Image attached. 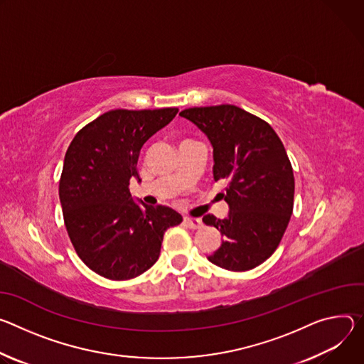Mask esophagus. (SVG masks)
<instances>
[{"label": "esophagus", "mask_w": 364, "mask_h": 364, "mask_svg": "<svg viewBox=\"0 0 364 364\" xmlns=\"http://www.w3.org/2000/svg\"><path fill=\"white\" fill-rule=\"evenodd\" d=\"M183 223H185L189 228H199L200 225H203V221H200V218H193V217H185V218H183Z\"/></svg>", "instance_id": "esophagus-1"}]
</instances>
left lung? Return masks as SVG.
Listing matches in <instances>:
<instances>
[{
    "label": "left lung",
    "instance_id": "1",
    "mask_svg": "<svg viewBox=\"0 0 364 364\" xmlns=\"http://www.w3.org/2000/svg\"><path fill=\"white\" fill-rule=\"evenodd\" d=\"M203 132L214 149V179L225 181V218L203 221L223 235L208 260L245 272L277 249L294 211V171L279 136L264 119L235 105L193 107L179 112Z\"/></svg>",
    "mask_w": 364,
    "mask_h": 364
}]
</instances>
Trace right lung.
<instances>
[{"instance_id": "right-lung-1", "label": "right lung", "mask_w": 364, "mask_h": 364, "mask_svg": "<svg viewBox=\"0 0 364 364\" xmlns=\"http://www.w3.org/2000/svg\"><path fill=\"white\" fill-rule=\"evenodd\" d=\"M178 108L111 109L70 141L59 182L65 225L76 255L111 280H127L159 259L164 234L182 223L165 205L136 204L130 179H139L143 144L168 126Z\"/></svg>"}]
</instances>
